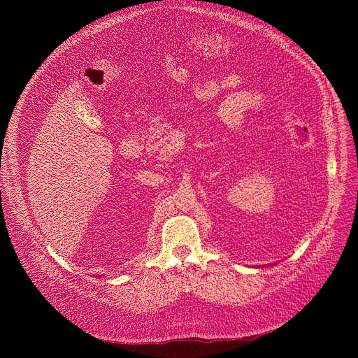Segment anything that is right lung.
I'll return each instance as SVG.
<instances>
[{
  "mask_svg": "<svg viewBox=\"0 0 358 358\" xmlns=\"http://www.w3.org/2000/svg\"><path fill=\"white\" fill-rule=\"evenodd\" d=\"M97 278H99V276H97Z\"/></svg>",
  "mask_w": 358,
  "mask_h": 358,
  "instance_id": "right-lung-1",
  "label": "right lung"
}]
</instances>
